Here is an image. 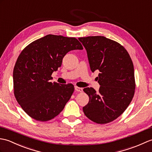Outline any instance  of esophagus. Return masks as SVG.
I'll list each match as a JSON object with an SVG mask.
<instances>
[{
  "label": "esophagus",
  "mask_w": 152,
  "mask_h": 152,
  "mask_svg": "<svg viewBox=\"0 0 152 152\" xmlns=\"http://www.w3.org/2000/svg\"><path fill=\"white\" fill-rule=\"evenodd\" d=\"M75 90L76 92H83V88H80L78 86H75Z\"/></svg>",
  "instance_id": "obj_1"
}]
</instances>
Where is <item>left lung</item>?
<instances>
[{
	"mask_svg": "<svg viewBox=\"0 0 152 152\" xmlns=\"http://www.w3.org/2000/svg\"><path fill=\"white\" fill-rule=\"evenodd\" d=\"M79 40L86 50L91 71L100 72L98 92L93 88L83 89L89 96L83 112L95 123L113 122L126 110L134 96L135 80L132 60L122 45L104 36H88Z\"/></svg>",
	"mask_w": 152,
	"mask_h": 152,
	"instance_id": "left-lung-1",
	"label": "left lung"
}]
</instances>
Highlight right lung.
<instances>
[{"mask_svg":"<svg viewBox=\"0 0 152 152\" xmlns=\"http://www.w3.org/2000/svg\"><path fill=\"white\" fill-rule=\"evenodd\" d=\"M75 49H83L75 38L49 34L30 43L19 55L13 73L14 96L33 119L46 122L54 118L71 98L73 85L50 80L66 53Z\"/></svg>","mask_w":152,"mask_h":152,"instance_id":"1","label":"right lung"}]
</instances>
